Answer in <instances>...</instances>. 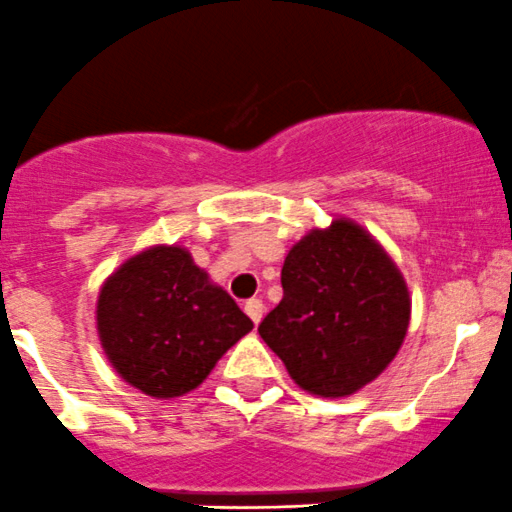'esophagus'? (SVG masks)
Returning <instances> with one entry per match:
<instances>
[{
  "mask_svg": "<svg viewBox=\"0 0 512 512\" xmlns=\"http://www.w3.org/2000/svg\"><path fill=\"white\" fill-rule=\"evenodd\" d=\"M244 311L249 313L251 321H254L258 326V321H261L263 313H266V306H263L261 298H249V301H246V306H244Z\"/></svg>",
  "mask_w": 512,
  "mask_h": 512,
  "instance_id": "esophagus-1",
  "label": "esophagus"
}]
</instances>
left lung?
I'll list each match as a JSON object with an SVG mask.
<instances>
[{"instance_id":"8db88e82","label":"left lung","mask_w":512,"mask_h":512,"mask_svg":"<svg viewBox=\"0 0 512 512\" xmlns=\"http://www.w3.org/2000/svg\"><path fill=\"white\" fill-rule=\"evenodd\" d=\"M281 286L258 333L303 391L351 396L396 358L411 321L408 286L358 224L338 219L303 236L283 261Z\"/></svg>"}]
</instances>
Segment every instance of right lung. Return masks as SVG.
Listing matches in <instances>:
<instances>
[{"mask_svg":"<svg viewBox=\"0 0 512 512\" xmlns=\"http://www.w3.org/2000/svg\"><path fill=\"white\" fill-rule=\"evenodd\" d=\"M96 328L126 383L151 398H176L204 383L254 323L189 251L154 246L106 278Z\"/></svg>","mask_w":512,"mask_h":512,"instance_id":"1","label":"right lung"}]
</instances>
